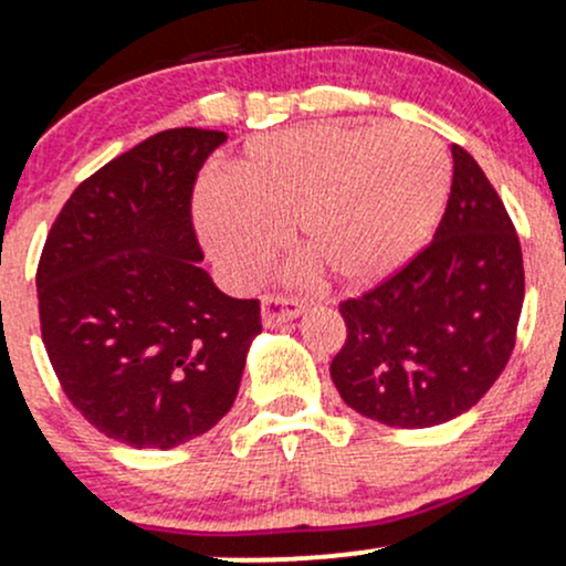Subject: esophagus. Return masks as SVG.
<instances>
[{
    "instance_id": "esophagus-1",
    "label": "esophagus",
    "mask_w": 566,
    "mask_h": 566,
    "mask_svg": "<svg viewBox=\"0 0 566 566\" xmlns=\"http://www.w3.org/2000/svg\"><path fill=\"white\" fill-rule=\"evenodd\" d=\"M303 308L305 305L292 301V297L265 295L261 301V319L265 327H279L282 322H290V319H295V316H301Z\"/></svg>"
}]
</instances>
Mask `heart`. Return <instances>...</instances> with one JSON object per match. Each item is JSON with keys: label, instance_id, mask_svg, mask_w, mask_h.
Returning <instances> with one entry per match:
<instances>
[{"label": "heart", "instance_id": "obj_1", "mask_svg": "<svg viewBox=\"0 0 566 566\" xmlns=\"http://www.w3.org/2000/svg\"><path fill=\"white\" fill-rule=\"evenodd\" d=\"M452 167L420 127L305 125L252 140L205 186L197 226L233 282H250L292 223V242L335 282L373 284L420 252L437 229Z\"/></svg>", "mask_w": 566, "mask_h": 566}]
</instances>
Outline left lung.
I'll return each mask as SVG.
<instances>
[{"mask_svg":"<svg viewBox=\"0 0 566 566\" xmlns=\"http://www.w3.org/2000/svg\"><path fill=\"white\" fill-rule=\"evenodd\" d=\"M522 244L465 148L452 146L444 216L412 261L340 303L346 343L329 365L343 401L396 428H431L476 405L516 346Z\"/></svg>","mask_w":566,"mask_h":566,"instance_id":"obj_1","label":"left lung"}]
</instances>
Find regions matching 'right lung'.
<instances>
[{
	"mask_svg": "<svg viewBox=\"0 0 566 566\" xmlns=\"http://www.w3.org/2000/svg\"><path fill=\"white\" fill-rule=\"evenodd\" d=\"M220 129L151 135L82 180L36 269L42 340L63 394L108 439L170 450L229 412L261 301L201 269L191 197Z\"/></svg>",
	"mask_w": 566,
	"mask_h": 566,
	"instance_id": "obj_1",
	"label": "right lung"
}]
</instances>
